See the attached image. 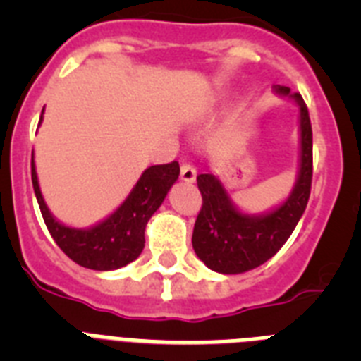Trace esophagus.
Instances as JSON below:
<instances>
[{"mask_svg": "<svg viewBox=\"0 0 361 361\" xmlns=\"http://www.w3.org/2000/svg\"><path fill=\"white\" fill-rule=\"evenodd\" d=\"M195 177H197L195 166L190 164V162H184V164L180 166V178H183L184 183H193Z\"/></svg>", "mask_w": 361, "mask_h": 361, "instance_id": "1", "label": "esophagus"}]
</instances>
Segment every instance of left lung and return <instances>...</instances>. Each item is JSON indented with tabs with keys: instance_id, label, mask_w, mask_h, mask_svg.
I'll return each mask as SVG.
<instances>
[{
	"instance_id": "8db88e82",
	"label": "left lung",
	"mask_w": 361,
	"mask_h": 361,
	"mask_svg": "<svg viewBox=\"0 0 361 361\" xmlns=\"http://www.w3.org/2000/svg\"><path fill=\"white\" fill-rule=\"evenodd\" d=\"M276 92L293 97L300 106L302 161L289 199L267 215H244L229 202L219 178L209 173L197 175L202 208L197 215L191 242L197 257L216 273L237 275L269 260L291 237L311 195L312 130L307 106L302 95L291 94L288 86H276Z\"/></svg>"
}]
</instances>
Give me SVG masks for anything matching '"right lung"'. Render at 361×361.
<instances>
[{
  "label": "right lung",
  "mask_w": 361,
  "mask_h": 361,
  "mask_svg": "<svg viewBox=\"0 0 361 361\" xmlns=\"http://www.w3.org/2000/svg\"><path fill=\"white\" fill-rule=\"evenodd\" d=\"M178 173L180 168L177 161L149 166L116 213H111L106 220L90 229H73L59 224L50 215L41 197L32 153V184L50 235L73 262L95 271L119 269L141 255L145 247V228L149 216L157 212L171 184L178 178Z\"/></svg>",
  "instance_id": "obj_1"
}]
</instances>
